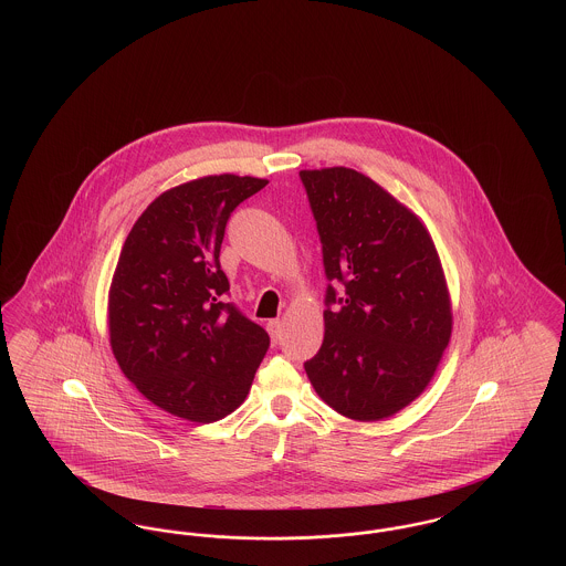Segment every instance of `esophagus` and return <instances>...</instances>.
<instances>
[{
    "mask_svg": "<svg viewBox=\"0 0 566 566\" xmlns=\"http://www.w3.org/2000/svg\"><path fill=\"white\" fill-rule=\"evenodd\" d=\"M268 331H270L271 342L277 344V342H280V335H282V321H277V318L270 321V323H268Z\"/></svg>",
    "mask_w": 566,
    "mask_h": 566,
    "instance_id": "obj_1",
    "label": "esophagus"
}]
</instances>
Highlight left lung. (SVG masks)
Listing matches in <instances>:
<instances>
[{
	"label": "left lung",
	"mask_w": 566,
	"mask_h": 566,
	"mask_svg": "<svg viewBox=\"0 0 566 566\" xmlns=\"http://www.w3.org/2000/svg\"><path fill=\"white\" fill-rule=\"evenodd\" d=\"M326 286L323 346L305 374L324 403L374 422L429 386L452 335V305L431 233L371 178L303 169Z\"/></svg>",
	"instance_id": "1"
}]
</instances>
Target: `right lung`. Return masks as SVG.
Wrapping results in <instances>:
<instances>
[{"mask_svg":"<svg viewBox=\"0 0 566 566\" xmlns=\"http://www.w3.org/2000/svg\"><path fill=\"white\" fill-rule=\"evenodd\" d=\"M252 176H206L165 190L135 220L108 298L109 346L157 407L214 422L243 403L270 348L263 326L224 303L220 243L231 212L263 189Z\"/></svg>","mask_w":566,"mask_h":566,"instance_id":"right-lung-1","label":"right lung"}]
</instances>
